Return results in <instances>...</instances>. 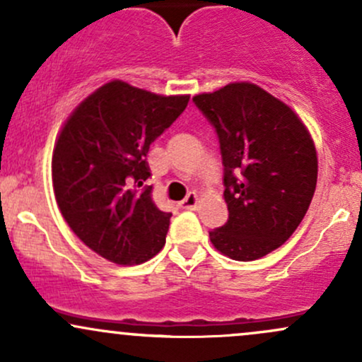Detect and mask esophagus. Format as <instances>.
<instances>
[{"mask_svg":"<svg viewBox=\"0 0 362 362\" xmlns=\"http://www.w3.org/2000/svg\"><path fill=\"white\" fill-rule=\"evenodd\" d=\"M198 202H200V198H198L197 193H188V197L185 198V200L181 202V209H188V211H195L198 207Z\"/></svg>","mask_w":362,"mask_h":362,"instance_id":"1","label":"esophagus"}]
</instances>
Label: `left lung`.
Instances as JSON below:
<instances>
[{
  "label": "left lung",
  "instance_id": "8db88e82",
  "mask_svg": "<svg viewBox=\"0 0 362 362\" xmlns=\"http://www.w3.org/2000/svg\"><path fill=\"white\" fill-rule=\"evenodd\" d=\"M193 102L216 127L223 153L229 217L211 231L214 248L242 262L264 257L293 235L313 200V136L291 107L248 81Z\"/></svg>",
  "mask_w": 362,
  "mask_h": 362
}]
</instances>
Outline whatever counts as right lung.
I'll return each instance as SVG.
<instances>
[{"label": "right lung", "mask_w": 362, "mask_h": 362, "mask_svg": "<svg viewBox=\"0 0 362 362\" xmlns=\"http://www.w3.org/2000/svg\"><path fill=\"white\" fill-rule=\"evenodd\" d=\"M189 95H157L114 79L86 96L62 126L52 155L58 209L77 238L103 259L136 266L165 245L170 214L151 198L150 145Z\"/></svg>", "instance_id": "1"}]
</instances>
